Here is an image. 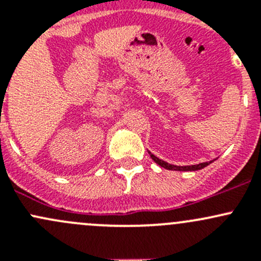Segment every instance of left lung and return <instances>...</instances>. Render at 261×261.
Here are the masks:
<instances>
[{
    "mask_svg": "<svg viewBox=\"0 0 261 261\" xmlns=\"http://www.w3.org/2000/svg\"><path fill=\"white\" fill-rule=\"evenodd\" d=\"M149 154H150V158H151V159L154 160L158 165H160L162 168H165V169H168V170H179V172H192V170L203 169L204 167H207V165H210L213 162V160H211V162L199 163V164H196V165H184V167H180V165L169 164V163H167V162H164V160L156 158L154 154H151L150 151H149Z\"/></svg>",
    "mask_w": 261,
    "mask_h": 261,
    "instance_id": "1",
    "label": "left lung"
}]
</instances>
